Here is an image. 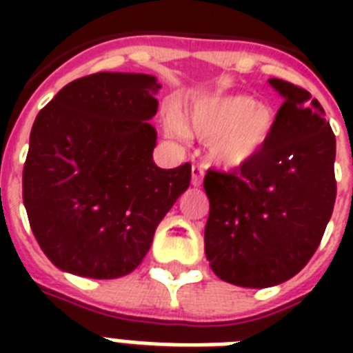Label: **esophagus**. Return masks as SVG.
<instances>
[{
  "instance_id": "34e87169",
  "label": "esophagus",
  "mask_w": 353,
  "mask_h": 353,
  "mask_svg": "<svg viewBox=\"0 0 353 353\" xmlns=\"http://www.w3.org/2000/svg\"><path fill=\"white\" fill-rule=\"evenodd\" d=\"M201 179H203V166H192V185L194 187H199L201 185Z\"/></svg>"
}]
</instances>
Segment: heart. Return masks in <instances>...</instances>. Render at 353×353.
Returning a JSON list of instances; mask_svg holds the SVG:
<instances>
[{"label":"heart","mask_w":353,"mask_h":353,"mask_svg":"<svg viewBox=\"0 0 353 353\" xmlns=\"http://www.w3.org/2000/svg\"><path fill=\"white\" fill-rule=\"evenodd\" d=\"M274 124L276 117L269 106L247 95H225L196 102L187 122L170 115L166 132L177 139L194 133L201 141H210L209 159L223 170H238L268 146Z\"/></svg>","instance_id":"1"}]
</instances>
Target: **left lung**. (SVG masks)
<instances>
[{"label": "left lung", "instance_id": "left-lung-1", "mask_svg": "<svg viewBox=\"0 0 353 353\" xmlns=\"http://www.w3.org/2000/svg\"><path fill=\"white\" fill-rule=\"evenodd\" d=\"M282 97L268 146L243 168L209 170L205 254L218 279L271 288L301 271L334 212L335 135L317 99L269 79Z\"/></svg>", "mask_w": 353, "mask_h": 353}]
</instances>
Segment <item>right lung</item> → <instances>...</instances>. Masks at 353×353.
Wrapping results in <instances>:
<instances>
[{
    "label": "right lung",
    "mask_w": 353,
    "mask_h": 353,
    "mask_svg": "<svg viewBox=\"0 0 353 353\" xmlns=\"http://www.w3.org/2000/svg\"><path fill=\"white\" fill-rule=\"evenodd\" d=\"M161 84L144 73L73 80L36 117L23 166V205L58 269L119 279L148 252L159 221L190 185V165L154 163Z\"/></svg>",
    "instance_id": "right-lung-1"
}]
</instances>
